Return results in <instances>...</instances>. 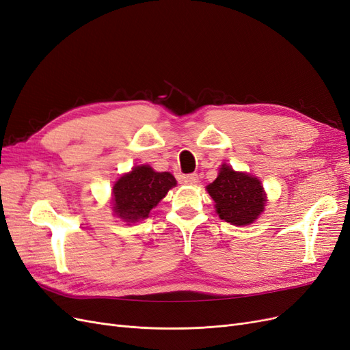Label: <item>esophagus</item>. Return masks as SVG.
<instances>
[{
	"label": "esophagus",
	"instance_id": "esophagus-1",
	"mask_svg": "<svg viewBox=\"0 0 350 350\" xmlns=\"http://www.w3.org/2000/svg\"><path fill=\"white\" fill-rule=\"evenodd\" d=\"M183 180L188 185H196L198 183V175L197 174H188L183 178Z\"/></svg>",
	"mask_w": 350,
	"mask_h": 350
}]
</instances>
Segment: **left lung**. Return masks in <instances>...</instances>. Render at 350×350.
I'll list each match as a JSON object with an SVG mask.
<instances>
[{
    "mask_svg": "<svg viewBox=\"0 0 350 350\" xmlns=\"http://www.w3.org/2000/svg\"><path fill=\"white\" fill-rule=\"evenodd\" d=\"M207 191L215 201L220 219L230 224H250L263 211L265 194L259 179L234 172L227 165L221 166L219 176L207 187Z\"/></svg>",
    "mask_w": 350,
    "mask_h": 350,
    "instance_id": "obj_1",
    "label": "left lung"
}]
</instances>
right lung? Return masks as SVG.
<instances>
[{
  "label": "right lung",
  "instance_id": "obj_1",
  "mask_svg": "<svg viewBox=\"0 0 350 350\" xmlns=\"http://www.w3.org/2000/svg\"><path fill=\"white\" fill-rule=\"evenodd\" d=\"M175 185L176 180L170 172H154L148 165L136 166L113 188L114 211L126 221L144 219Z\"/></svg>",
  "mask_w": 350,
  "mask_h": 350
}]
</instances>
